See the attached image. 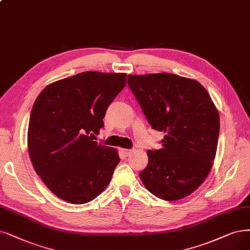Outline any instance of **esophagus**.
Masks as SVG:
<instances>
[{
  "label": "esophagus",
  "instance_id": "34e87169",
  "mask_svg": "<svg viewBox=\"0 0 250 250\" xmlns=\"http://www.w3.org/2000/svg\"><path fill=\"white\" fill-rule=\"evenodd\" d=\"M120 152H121V154L125 157H127L129 154L131 153V149H127V148H121L120 149Z\"/></svg>",
  "mask_w": 250,
  "mask_h": 250
}]
</instances>
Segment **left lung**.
<instances>
[{"label":"left lung","instance_id":"left-lung-1","mask_svg":"<svg viewBox=\"0 0 250 250\" xmlns=\"http://www.w3.org/2000/svg\"><path fill=\"white\" fill-rule=\"evenodd\" d=\"M128 85L152 128L165 133L162 148L147 151L143 184L166 201L188 196L216 155L219 115L210 95L196 80L169 73L128 75Z\"/></svg>","mask_w":250,"mask_h":250}]
</instances>
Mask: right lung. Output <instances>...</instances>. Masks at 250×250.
Here are the masks:
<instances>
[{
  "label": "right lung",
  "mask_w": 250,
  "mask_h": 250,
  "mask_svg": "<svg viewBox=\"0 0 250 250\" xmlns=\"http://www.w3.org/2000/svg\"><path fill=\"white\" fill-rule=\"evenodd\" d=\"M126 78L125 73H80L46 86L33 105L29 158L46 187L68 203L90 202L111 182L118 151L93 139Z\"/></svg>",
  "instance_id": "add662e5"
}]
</instances>
